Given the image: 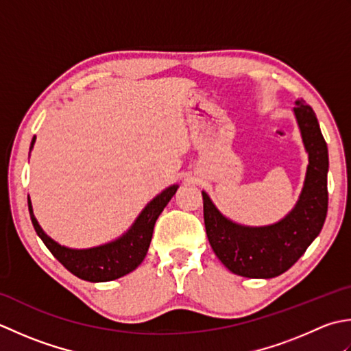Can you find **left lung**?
<instances>
[{"instance_id":"8db88e82","label":"left lung","mask_w":351,"mask_h":351,"mask_svg":"<svg viewBox=\"0 0 351 351\" xmlns=\"http://www.w3.org/2000/svg\"><path fill=\"white\" fill-rule=\"evenodd\" d=\"M307 153L302 192L291 212L268 226H244L219 212L209 194H203L204 226L213 253L224 267L248 278L283 274L304 254L319 234L327 215L328 152L315 112L304 99L292 109Z\"/></svg>"}]
</instances>
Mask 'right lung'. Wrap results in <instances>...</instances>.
I'll return each instance as SVG.
<instances>
[{"instance_id":"1","label":"right lung","mask_w":351,"mask_h":351,"mask_svg":"<svg viewBox=\"0 0 351 351\" xmlns=\"http://www.w3.org/2000/svg\"><path fill=\"white\" fill-rule=\"evenodd\" d=\"M36 136L32 141L30 152L34 147ZM178 184H171L149 202L134 219V223L119 238L107 244L90 248H69L59 244L42 228L33 213L30 195H28V210L36 233L63 267L82 280L92 283L112 282L138 268L145 259L149 242L157 218L165 209L169 199L174 197Z\"/></svg>"}]
</instances>
